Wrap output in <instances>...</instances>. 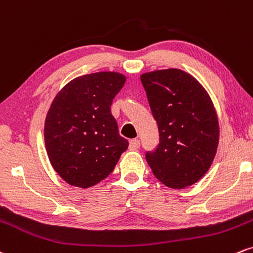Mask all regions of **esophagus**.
Instances as JSON below:
<instances>
[{
  "instance_id": "34e87169",
  "label": "esophagus",
  "mask_w": 253,
  "mask_h": 253,
  "mask_svg": "<svg viewBox=\"0 0 253 253\" xmlns=\"http://www.w3.org/2000/svg\"><path fill=\"white\" fill-rule=\"evenodd\" d=\"M129 144H130V149H137V148H139V145H141V142H139V139L137 138H133V139H130Z\"/></svg>"
}]
</instances>
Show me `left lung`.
Masks as SVG:
<instances>
[{"label":"left lung","mask_w":253,"mask_h":253,"mask_svg":"<svg viewBox=\"0 0 253 253\" xmlns=\"http://www.w3.org/2000/svg\"><path fill=\"white\" fill-rule=\"evenodd\" d=\"M141 82L159 126L160 143L145 153L153 174L170 188L198 182L219 143L218 117L209 93L177 68L144 73Z\"/></svg>","instance_id":"obj_1"}]
</instances>
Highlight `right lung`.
<instances>
[{
    "label": "right lung",
    "mask_w": 253,
    "mask_h": 253,
    "mask_svg": "<svg viewBox=\"0 0 253 253\" xmlns=\"http://www.w3.org/2000/svg\"><path fill=\"white\" fill-rule=\"evenodd\" d=\"M126 83L117 72L86 74L56 94L44 121L50 165L70 185L88 188L109 176L129 142L118 132L111 104Z\"/></svg>",
    "instance_id": "add662e5"
}]
</instances>
